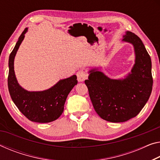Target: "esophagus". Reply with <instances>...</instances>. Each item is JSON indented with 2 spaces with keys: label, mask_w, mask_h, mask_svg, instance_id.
<instances>
[{
  "label": "esophagus",
  "mask_w": 160,
  "mask_h": 160,
  "mask_svg": "<svg viewBox=\"0 0 160 160\" xmlns=\"http://www.w3.org/2000/svg\"><path fill=\"white\" fill-rule=\"evenodd\" d=\"M77 77L78 82H83L85 80L87 79L88 75L83 70H80L77 72Z\"/></svg>",
  "instance_id": "esophagus-1"
}]
</instances>
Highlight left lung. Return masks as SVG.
<instances>
[{"instance_id": "8db88e82", "label": "left lung", "mask_w": 160, "mask_h": 160, "mask_svg": "<svg viewBox=\"0 0 160 160\" xmlns=\"http://www.w3.org/2000/svg\"><path fill=\"white\" fill-rule=\"evenodd\" d=\"M122 41L133 45L135 60L131 72L121 79H111L95 68L85 80L98 115L111 122H123L136 117L152 90V62L141 39L127 31Z\"/></svg>"}]
</instances>
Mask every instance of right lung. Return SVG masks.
<instances>
[{"label":"right lung","mask_w":160,"mask_h":160,"mask_svg":"<svg viewBox=\"0 0 160 160\" xmlns=\"http://www.w3.org/2000/svg\"><path fill=\"white\" fill-rule=\"evenodd\" d=\"M28 29L26 28L22 32L10 54L8 78V90L15 105L29 120L40 123L50 122L62 115L68 94L78 84L77 76L74 75L60 80L45 90L28 91L22 88L18 82L15 75L14 59Z\"/></svg>","instance_id":"obj_1"}]
</instances>
